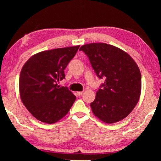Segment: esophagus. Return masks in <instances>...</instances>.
<instances>
[{"label":"esophagus","mask_w":161,"mask_h":161,"mask_svg":"<svg viewBox=\"0 0 161 161\" xmlns=\"http://www.w3.org/2000/svg\"><path fill=\"white\" fill-rule=\"evenodd\" d=\"M82 94H83V92H76V94L78 95V96H81V95Z\"/></svg>","instance_id":"obj_1"}]
</instances>
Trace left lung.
Wrapping results in <instances>:
<instances>
[{
	"instance_id": "left-lung-1",
	"label": "left lung",
	"mask_w": 161,
	"mask_h": 161,
	"mask_svg": "<svg viewBox=\"0 0 161 161\" xmlns=\"http://www.w3.org/2000/svg\"><path fill=\"white\" fill-rule=\"evenodd\" d=\"M80 50L88 56L98 77L104 79L90 103L92 112L106 124L123 120L141 96V75L137 64L126 52L107 43H89Z\"/></svg>"
}]
</instances>
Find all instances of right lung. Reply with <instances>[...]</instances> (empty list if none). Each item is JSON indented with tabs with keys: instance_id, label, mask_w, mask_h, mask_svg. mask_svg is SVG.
Instances as JSON below:
<instances>
[{
	"instance_id": "1",
	"label": "right lung",
	"mask_w": 161,
	"mask_h": 161,
	"mask_svg": "<svg viewBox=\"0 0 161 161\" xmlns=\"http://www.w3.org/2000/svg\"><path fill=\"white\" fill-rule=\"evenodd\" d=\"M80 45L42 51L32 55L22 68L19 92L22 102L35 119L54 124L69 112L76 97L58 83Z\"/></svg>"
}]
</instances>
